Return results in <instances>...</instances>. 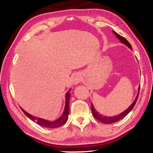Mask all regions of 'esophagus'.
Wrapping results in <instances>:
<instances>
[{
  "label": "esophagus",
  "mask_w": 153,
  "mask_h": 153,
  "mask_svg": "<svg viewBox=\"0 0 153 153\" xmlns=\"http://www.w3.org/2000/svg\"><path fill=\"white\" fill-rule=\"evenodd\" d=\"M81 82V77H80L78 74H75L73 76V78H72V83L73 84L76 85Z\"/></svg>",
  "instance_id": "34e87169"
}]
</instances>
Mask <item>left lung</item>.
<instances>
[{"label": "left lung", "instance_id": "1", "mask_svg": "<svg viewBox=\"0 0 153 153\" xmlns=\"http://www.w3.org/2000/svg\"><path fill=\"white\" fill-rule=\"evenodd\" d=\"M113 33L115 34L116 36H117V38L119 40L121 41V43L124 44V45H126L128 47H129L130 49H131V46L129 42H128V40H127L125 38L123 37V36H120V34H118L117 33H116L115 32H114L113 31ZM140 86H139L138 88V94H137L136 97L135 98V100H134V101L132 102V104H131L129 107L127 108L126 111H124L123 112L121 113L120 114H119L117 115H115V116H113V117H106V116L101 115V114H100L98 112V111L95 109L94 106H93V104L92 103L91 104V110H92V112L93 115H94V117L97 119V120H98L100 122L102 123H107V124H111V123H115L116 121H118L121 120V119H123L126 117V116L128 115V114L130 112V111L132 110V108H134V106L136 105V102L137 101V100H138V95H139V90H140Z\"/></svg>", "mask_w": 153, "mask_h": 153}]
</instances>
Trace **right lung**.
I'll list each match as a JSON object with an SVG mask.
<instances>
[{"label": "right lung", "instance_id": "right-lung-1", "mask_svg": "<svg viewBox=\"0 0 153 153\" xmlns=\"http://www.w3.org/2000/svg\"><path fill=\"white\" fill-rule=\"evenodd\" d=\"M69 91H70V90H69L65 94V106L63 114H62V115L60 117L54 121H49L47 120H43V119L33 117V115H30V114L24 111L22 108H21V109H22L23 112L26 115L27 117H29L31 120H32L36 123H38V125L47 128H59V127L63 126L64 124L67 122V119H68V115L69 113V99H70V92H69Z\"/></svg>", "mask_w": 153, "mask_h": 153}]
</instances>
